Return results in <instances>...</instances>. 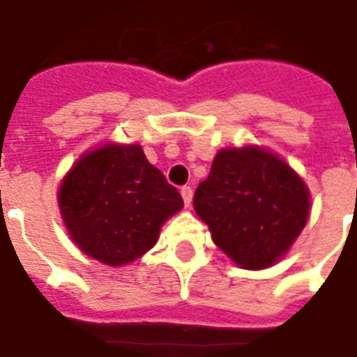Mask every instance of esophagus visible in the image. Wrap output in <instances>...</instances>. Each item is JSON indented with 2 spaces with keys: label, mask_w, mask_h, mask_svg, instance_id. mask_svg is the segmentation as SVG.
Listing matches in <instances>:
<instances>
[{
  "label": "esophagus",
  "mask_w": 357,
  "mask_h": 357,
  "mask_svg": "<svg viewBox=\"0 0 357 357\" xmlns=\"http://www.w3.org/2000/svg\"><path fill=\"white\" fill-rule=\"evenodd\" d=\"M181 195L182 199H184V204L186 206H190L192 204V197H193V190L190 186H182L181 188Z\"/></svg>",
  "instance_id": "obj_1"
}]
</instances>
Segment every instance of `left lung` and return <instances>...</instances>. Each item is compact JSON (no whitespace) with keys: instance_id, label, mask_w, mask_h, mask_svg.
<instances>
[{"instance_id":"1","label":"left lung","mask_w":357,"mask_h":357,"mask_svg":"<svg viewBox=\"0 0 357 357\" xmlns=\"http://www.w3.org/2000/svg\"><path fill=\"white\" fill-rule=\"evenodd\" d=\"M193 208L225 255L261 270L283 257L305 227L309 192L275 154L225 149L195 190Z\"/></svg>"}]
</instances>
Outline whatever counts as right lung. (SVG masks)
I'll list each match as a JSON object with an SVG mask.
<instances>
[{
  "label": "right lung",
  "mask_w": 357,
  "mask_h": 357,
  "mask_svg": "<svg viewBox=\"0 0 357 357\" xmlns=\"http://www.w3.org/2000/svg\"><path fill=\"white\" fill-rule=\"evenodd\" d=\"M182 197L139 145H106L84 154L59 188V208L78 248L121 266L149 251Z\"/></svg>",
  "instance_id": "right-lung-1"
}]
</instances>
